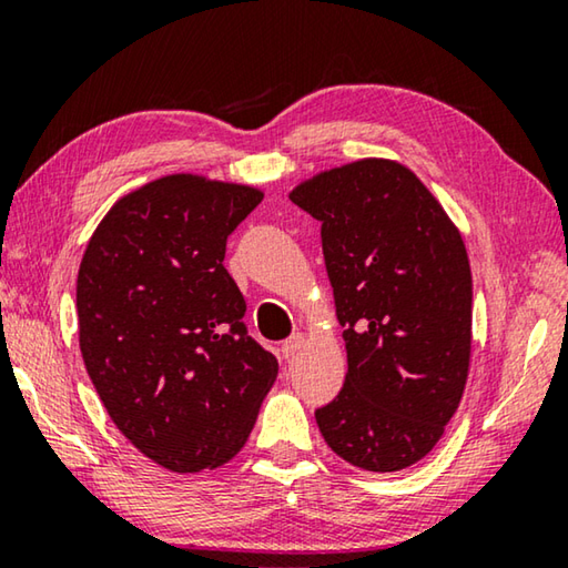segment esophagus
<instances>
[{
  "label": "esophagus",
  "instance_id": "34e87169",
  "mask_svg": "<svg viewBox=\"0 0 568 568\" xmlns=\"http://www.w3.org/2000/svg\"><path fill=\"white\" fill-rule=\"evenodd\" d=\"M303 343H305V338H303L301 333L293 335V338L283 341V345H281V353H283V358H293V355L303 348Z\"/></svg>",
  "mask_w": 568,
  "mask_h": 568
}]
</instances>
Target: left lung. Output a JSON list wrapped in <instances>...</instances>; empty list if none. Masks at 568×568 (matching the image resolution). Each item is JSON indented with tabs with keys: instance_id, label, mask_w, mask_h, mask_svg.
Wrapping results in <instances>:
<instances>
[{
	"instance_id": "obj_1",
	"label": "left lung",
	"mask_w": 568,
	"mask_h": 568,
	"mask_svg": "<svg viewBox=\"0 0 568 568\" xmlns=\"http://www.w3.org/2000/svg\"><path fill=\"white\" fill-rule=\"evenodd\" d=\"M321 223L348 351L338 396L315 410L348 464L388 474L420 460L464 396L470 267L458 230L408 168L361 160L291 192Z\"/></svg>"
}]
</instances>
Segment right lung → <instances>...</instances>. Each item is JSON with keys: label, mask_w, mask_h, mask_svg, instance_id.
I'll use <instances>...</instances> for the list:
<instances>
[{"label": "right lung", "mask_w": 568, "mask_h": 568, "mask_svg": "<svg viewBox=\"0 0 568 568\" xmlns=\"http://www.w3.org/2000/svg\"><path fill=\"white\" fill-rule=\"evenodd\" d=\"M261 190L168 175L124 195L77 275L80 351L130 444L175 474L245 446L277 361L247 335L225 243Z\"/></svg>", "instance_id": "add662e5"}]
</instances>
